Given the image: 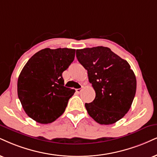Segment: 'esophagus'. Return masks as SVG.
<instances>
[{
	"mask_svg": "<svg viewBox=\"0 0 157 157\" xmlns=\"http://www.w3.org/2000/svg\"><path fill=\"white\" fill-rule=\"evenodd\" d=\"M82 90H83L82 88H80V89H76V90H75V92H76L77 93H78V94H79V93H81V92H82Z\"/></svg>",
	"mask_w": 157,
	"mask_h": 157,
	"instance_id": "esophagus-1",
	"label": "esophagus"
}]
</instances>
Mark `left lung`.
Returning <instances> with one entry per match:
<instances>
[{
  "mask_svg": "<svg viewBox=\"0 0 157 157\" xmlns=\"http://www.w3.org/2000/svg\"><path fill=\"white\" fill-rule=\"evenodd\" d=\"M76 57L95 91L93 101L85 103L89 115L100 124L117 122L129 111L136 92L129 64L104 46L77 49Z\"/></svg>",
  "mask_w": 157,
  "mask_h": 157,
  "instance_id": "8db88e82",
  "label": "left lung"
}]
</instances>
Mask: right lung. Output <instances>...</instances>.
Instances as JSON below:
<instances>
[{
  "label": "right lung",
  "instance_id": "1",
  "mask_svg": "<svg viewBox=\"0 0 157 157\" xmlns=\"http://www.w3.org/2000/svg\"><path fill=\"white\" fill-rule=\"evenodd\" d=\"M75 49L49 48L36 53L25 64L17 81V94L27 115L40 124L55 121L64 113L75 90L64 86L63 73Z\"/></svg>",
  "mask_w": 157,
  "mask_h": 157
}]
</instances>
